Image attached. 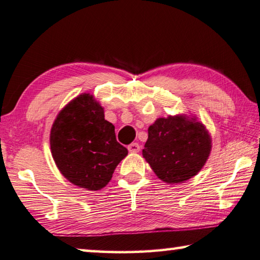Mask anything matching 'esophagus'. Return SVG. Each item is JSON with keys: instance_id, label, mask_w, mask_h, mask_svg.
Here are the masks:
<instances>
[{"instance_id": "esophagus-1", "label": "esophagus", "mask_w": 260, "mask_h": 260, "mask_svg": "<svg viewBox=\"0 0 260 260\" xmlns=\"http://www.w3.org/2000/svg\"><path fill=\"white\" fill-rule=\"evenodd\" d=\"M127 148H128V150H129L131 152H138V151L140 150V148H141V147H140L139 143L134 142V143H131V145H129L128 147H127Z\"/></svg>"}]
</instances>
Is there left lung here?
<instances>
[{
    "label": "left lung",
    "mask_w": 260,
    "mask_h": 260,
    "mask_svg": "<svg viewBox=\"0 0 260 260\" xmlns=\"http://www.w3.org/2000/svg\"><path fill=\"white\" fill-rule=\"evenodd\" d=\"M211 149V135L194 117L169 115L149 126L142 155L160 180L178 184L203 169Z\"/></svg>",
    "instance_id": "obj_1"
}]
</instances>
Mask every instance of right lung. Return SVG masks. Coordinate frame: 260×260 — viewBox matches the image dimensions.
<instances>
[{
	"instance_id": "add662e5",
	"label": "right lung",
	"mask_w": 260,
	"mask_h": 260,
	"mask_svg": "<svg viewBox=\"0 0 260 260\" xmlns=\"http://www.w3.org/2000/svg\"><path fill=\"white\" fill-rule=\"evenodd\" d=\"M52 156L61 174L78 187L97 191L112 178L128 150L92 94L82 93L60 111L51 129Z\"/></svg>"
}]
</instances>
